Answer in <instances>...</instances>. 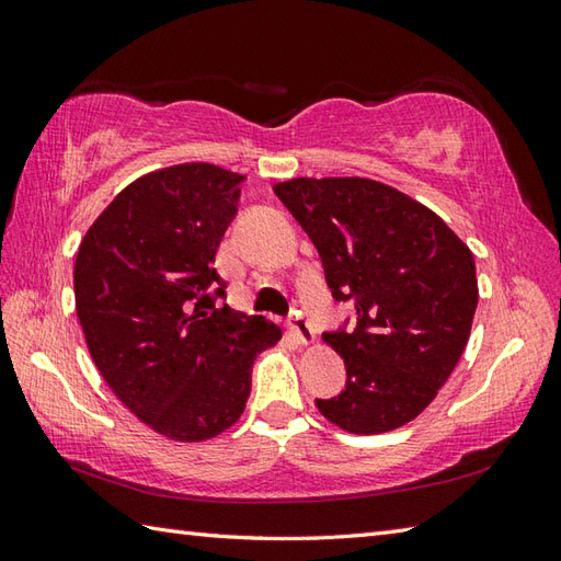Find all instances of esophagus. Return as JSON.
I'll use <instances>...</instances> for the list:
<instances>
[{
    "label": "esophagus",
    "mask_w": 561,
    "mask_h": 561,
    "mask_svg": "<svg viewBox=\"0 0 561 561\" xmlns=\"http://www.w3.org/2000/svg\"><path fill=\"white\" fill-rule=\"evenodd\" d=\"M289 330L294 332V337L299 340L301 344H313L316 342V332L308 323V318L304 311H294L289 318Z\"/></svg>",
    "instance_id": "1"
}]
</instances>
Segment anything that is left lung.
I'll return each instance as SVG.
<instances>
[{
	"mask_svg": "<svg viewBox=\"0 0 561 561\" xmlns=\"http://www.w3.org/2000/svg\"><path fill=\"white\" fill-rule=\"evenodd\" d=\"M323 260L356 328L323 340L347 368L337 398L316 400L350 434H383L420 416L468 344L478 277L470 248L422 202L368 178H291L274 185Z\"/></svg>",
	"mask_w": 561,
	"mask_h": 561,
	"instance_id": "1",
	"label": "left lung"
}]
</instances>
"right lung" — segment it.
<instances>
[{"mask_svg": "<svg viewBox=\"0 0 561 561\" xmlns=\"http://www.w3.org/2000/svg\"><path fill=\"white\" fill-rule=\"evenodd\" d=\"M241 183L211 163L141 175L91 224L75 262L93 364L137 420L183 444L238 422L255 356L282 340L262 316L217 306L226 282L214 257Z\"/></svg>", "mask_w": 561, "mask_h": 561, "instance_id": "obj_1", "label": "right lung"}]
</instances>
